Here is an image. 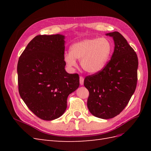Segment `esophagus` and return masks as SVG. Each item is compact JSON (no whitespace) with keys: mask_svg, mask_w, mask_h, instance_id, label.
Returning <instances> with one entry per match:
<instances>
[{"mask_svg":"<svg viewBox=\"0 0 151 151\" xmlns=\"http://www.w3.org/2000/svg\"><path fill=\"white\" fill-rule=\"evenodd\" d=\"M84 77L81 76V77H79V81H80V84H81V86H83V85L84 84Z\"/></svg>","mask_w":151,"mask_h":151,"instance_id":"esophagus-1","label":"esophagus"}]
</instances>
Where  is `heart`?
Returning a JSON list of instances; mask_svg holds the SVG:
<instances>
[{"label":"heart","mask_w":151,"mask_h":151,"mask_svg":"<svg viewBox=\"0 0 151 151\" xmlns=\"http://www.w3.org/2000/svg\"><path fill=\"white\" fill-rule=\"evenodd\" d=\"M112 52V45L106 38H87L72 44L70 53L63 56L68 67L77 66L76 60H81L83 70L91 74L101 72L106 65Z\"/></svg>","instance_id":"heart-1"}]
</instances>
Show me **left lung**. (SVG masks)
Masks as SVG:
<instances>
[{"label":"left lung","instance_id":"left-lung-1","mask_svg":"<svg viewBox=\"0 0 151 151\" xmlns=\"http://www.w3.org/2000/svg\"><path fill=\"white\" fill-rule=\"evenodd\" d=\"M113 39L111 60L103 70L87 76L88 108L96 117L109 119L123 111L135 92L137 82L138 58L126 39L117 31L106 34Z\"/></svg>","mask_w":151,"mask_h":151}]
</instances>
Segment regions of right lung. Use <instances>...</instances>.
Returning a JSON list of instances; mask_svg holds the SVG:
<instances>
[{"label":"right lung","mask_w":151,"mask_h":151,"mask_svg":"<svg viewBox=\"0 0 151 151\" xmlns=\"http://www.w3.org/2000/svg\"><path fill=\"white\" fill-rule=\"evenodd\" d=\"M65 38L60 34L36 36L18 61L20 96L44 120L61 116L66 110L68 96L79 86V75L65 69Z\"/></svg>","instance_id":"add662e5"}]
</instances>
